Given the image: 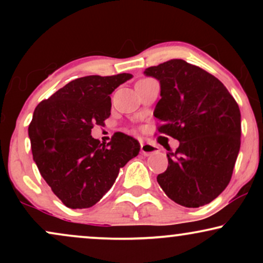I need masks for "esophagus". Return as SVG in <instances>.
<instances>
[{
  "mask_svg": "<svg viewBox=\"0 0 263 263\" xmlns=\"http://www.w3.org/2000/svg\"><path fill=\"white\" fill-rule=\"evenodd\" d=\"M158 152V147L153 146V144L149 143H141V153L143 156H151V155H155V153Z\"/></svg>",
  "mask_w": 263,
  "mask_h": 263,
  "instance_id": "esophagus-1",
  "label": "esophagus"
}]
</instances>
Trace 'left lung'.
I'll use <instances>...</instances> for the list:
<instances>
[{
	"label": "left lung",
	"mask_w": 263,
	"mask_h": 263,
	"mask_svg": "<svg viewBox=\"0 0 263 263\" xmlns=\"http://www.w3.org/2000/svg\"><path fill=\"white\" fill-rule=\"evenodd\" d=\"M144 75L161 85L153 111L158 132L179 141L157 182L182 206L209 204L228 186L240 151L238 105L221 81L183 59L151 66Z\"/></svg>",
	"instance_id": "obj_1"
}]
</instances>
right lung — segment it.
<instances>
[{
    "label": "right lung",
    "mask_w": 263,
    "mask_h": 263,
    "mask_svg": "<svg viewBox=\"0 0 263 263\" xmlns=\"http://www.w3.org/2000/svg\"><path fill=\"white\" fill-rule=\"evenodd\" d=\"M132 78L89 75L70 81L35 107L28 136L42 177L65 206L85 209L110 190L120 168L140 152L131 136L116 132L105 146L93 125L111 115L110 95Z\"/></svg>",
    "instance_id": "1"
}]
</instances>
